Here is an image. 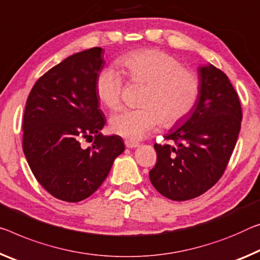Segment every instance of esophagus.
I'll return each mask as SVG.
<instances>
[{
  "instance_id": "1",
  "label": "esophagus",
  "mask_w": 260,
  "mask_h": 260,
  "mask_svg": "<svg viewBox=\"0 0 260 260\" xmlns=\"http://www.w3.org/2000/svg\"><path fill=\"white\" fill-rule=\"evenodd\" d=\"M125 146L127 148H137L140 146L138 141H134V140H125Z\"/></svg>"
}]
</instances>
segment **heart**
<instances>
[{
  "label": "heart",
  "instance_id": "obj_1",
  "mask_svg": "<svg viewBox=\"0 0 260 260\" xmlns=\"http://www.w3.org/2000/svg\"><path fill=\"white\" fill-rule=\"evenodd\" d=\"M117 63L133 83L145 84L139 109H125L111 118V129L120 137L138 140L159 125L175 126L196 108L201 82L192 69L184 68L180 61L154 48L138 49L119 57ZM122 76L108 67L98 74L96 92L110 109L121 104Z\"/></svg>",
  "mask_w": 260,
  "mask_h": 260
}]
</instances>
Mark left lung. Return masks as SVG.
<instances>
[{"mask_svg": "<svg viewBox=\"0 0 260 260\" xmlns=\"http://www.w3.org/2000/svg\"><path fill=\"white\" fill-rule=\"evenodd\" d=\"M198 73L196 108L183 126L166 135L175 146L155 143L157 160L149 171L154 187L176 201L199 197L219 182L241 131V102L228 76L212 64Z\"/></svg>", "mask_w": 260, "mask_h": 260, "instance_id": "obj_1", "label": "left lung"}]
</instances>
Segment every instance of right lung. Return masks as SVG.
I'll return each mask as SVG.
<instances>
[{"label": "right lung", "mask_w": 260, "mask_h": 260, "mask_svg": "<svg viewBox=\"0 0 260 260\" xmlns=\"http://www.w3.org/2000/svg\"><path fill=\"white\" fill-rule=\"evenodd\" d=\"M104 51L76 53L45 73L28 94L23 117V151L36 179L56 199L78 203L106 179L125 150L120 137L101 133L106 118L100 109L96 78ZM94 138L82 148L79 141Z\"/></svg>", "instance_id": "add662e5"}]
</instances>
